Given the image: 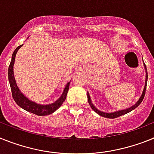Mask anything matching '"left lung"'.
<instances>
[{
    "label": "left lung",
    "instance_id": "obj_1",
    "mask_svg": "<svg viewBox=\"0 0 154 154\" xmlns=\"http://www.w3.org/2000/svg\"><path fill=\"white\" fill-rule=\"evenodd\" d=\"M143 66H144V69H145V72H146V80H145V85H144V88H143V92L141 94V96L140 97L139 100L135 103L134 105H132L131 107L128 108V109H122V110H119V111H116V112H102L101 110H98V109L96 108L94 104L92 103L91 99V97H90V94H89V92L88 91V103H89V105L91 107V109H93L96 113H97L98 115H100L102 117H105V118H109V119H115V118H117V117H119L121 116H123V115L127 114V113H129L131 111L134 110L135 109H136L139 105H140V103L143 101V99L144 95H145V92H146V84H147V78H148V75H147V69H146V66L145 63L143 62Z\"/></svg>",
    "mask_w": 154,
    "mask_h": 154
}]
</instances>
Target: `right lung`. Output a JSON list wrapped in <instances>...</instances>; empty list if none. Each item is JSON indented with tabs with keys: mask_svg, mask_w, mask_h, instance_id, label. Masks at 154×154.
<instances>
[{
	"mask_svg": "<svg viewBox=\"0 0 154 154\" xmlns=\"http://www.w3.org/2000/svg\"><path fill=\"white\" fill-rule=\"evenodd\" d=\"M22 45H19L15 49V50H14L12 54V57H11V61L8 67V81L9 83H10L11 92H12L13 98H14V101L18 106H20L21 109H25L27 112H31V113L35 114L37 116H48V115L52 114L62 105L63 101L66 99L70 81L66 83V86L64 88L63 91L60 97H59L57 100H56L54 102L51 103V104L41 105V104H38V103L34 102V101L29 99L18 88L14 76V64L15 56L17 54V52L18 51V49Z\"/></svg>",
	"mask_w": 154,
	"mask_h": 154,
	"instance_id": "right-lung-1",
	"label": "right lung"
}]
</instances>
